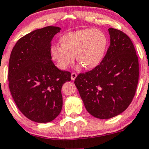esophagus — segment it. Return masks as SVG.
<instances>
[{"mask_svg": "<svg viewBox=\"0 0 149 149\" xmlns=\"http://www.w3.org/2000/svg\"><path fill=\"white\" fill-rule=\"evenodd\" d=\"M76 77H77V74H76V73L73 72L72 73H71V80H74L76 78Z\"/></svg>", "mask_w": 149, "mask_h": 149, "instance_id": "esophagus-1", "label": "esophagus"}]
</instances>
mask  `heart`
I'll use <instances>...</instances> for the list:
<instances>
[{
  "label": "heart",
  "mask_w": 149,
  "mask_h": 149,
  "mask_svg": "<svg viewBox=\"0 0 149 149\" xmlns=\"http://www.w3.org/2000/svg\"><path fill=\"white\" fill-rule=\"evenodd\" d=\"M61 45H53L51 55L57 67L66 70L75 61L79 67L93 69L100 65L108 47L107 35L95 29H84L70 31L61 38Z\"/></svg>",
  "instance_id": "obj_1"
}]
</instances>
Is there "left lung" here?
I'll use <instances>...</instances> for the list:
<instances>
[{
  "label": "left lung",
  "mask_w": 149,
  "mask_h": 149,
  "mask_svg": "<svg viewBox=\"0 0 149 149\" xmlns=\"http://www.w3.org/2000/svg\"><path fill=\"white\" fill-rule=\"evenodd\" d=\"M110 46L100 65L80 73L74 83L86 111L99 119L125 111L134 97L139 63L132 41L118 29L109 28Z\"/></svg>",
  "instance_id": "obj_1"
}]
</instances>
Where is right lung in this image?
Wrapping results in <instances>:
<instances>
[{"label": "right lung", "mask_w": 149, "mask_h": 149, "mask_svg": "<svg viewBox=\"0 0 149 149\" xmlns=\"http://www.w3.org/2000/svg\"><path fill=\"white\" fill-rule=\"evenodd\" d=\"M54 26L34 30L17 41L9 61V86L22 114L38 123H47L63 107L61 88L71 73L52 61L53 38L61 31Z\"/></svg>", "instance_id": "right-lung-1"}]
</instances>
